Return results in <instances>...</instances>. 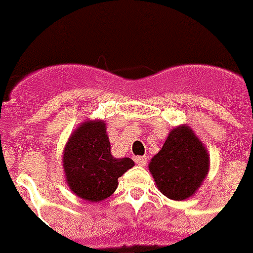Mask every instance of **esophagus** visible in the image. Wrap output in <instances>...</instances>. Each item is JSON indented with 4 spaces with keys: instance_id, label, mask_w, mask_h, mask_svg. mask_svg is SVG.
<instances>
[{
    "instance_id": "1",
    "label": "esophagus",
    "mask_w": 253,
    "mask_h": 253,
    "mask_svg": "<svg viewBox=\"0 0 253 253\" xmlns=\"http://www.w3.org/2000/svg\"><path fill=\"white\" fill-rule=\"evenodd\" d=\"M135 163L140 167H144L147 164V158L146 156H135L134 158Z\"/></svg>"
}]
</instances>
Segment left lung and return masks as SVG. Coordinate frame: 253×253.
<instances>
[{
	"instance_id": "8db88e82",
	"label": "left lung",
	"mask_w": 253,
	"mask_h": 253,
	"mask_svg": "<svg viewBox=\"0 0 253 253\" xmlns=\"http://www.w3.org/2000/svg\"><path fill=\"white\" fill-rule=\"evenodd\" d=\"M209 154L188 126L173 128L150 163L159 190L170 200L182 201L197 192L209 172Z\"/></svg>"
}]
</instances>
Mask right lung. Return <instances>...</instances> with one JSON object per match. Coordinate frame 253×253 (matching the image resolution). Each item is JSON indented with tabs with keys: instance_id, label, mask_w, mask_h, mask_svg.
<instances>
[{
	"instance_id": "right-lung-1",
	"label": "right lung",
	"mask_w": 253,
	"mask_h": 253,
	"mask_svg": "<svg viewBox=\"0 0 253 253\" xmlns=\"http://www.w3.org/2000/svg\"><path fill=\"white\" fill-rule=\"evenodd\" d=\"M63 167L69 188L76 196L99 202L115 192L118 178L134 167V162L130 158L115 159L105 123L87 121L69 138Z\"/></svg>"
}]
</instances>
